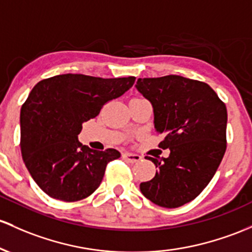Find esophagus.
<instances>
[{"instance_id": "esophagus-1", "label": "esophagus", "mask_w": 252, "mask_h": 252, "mask_svg": "<svg viewBox=\"0 0 252 252\" xmlns=\"http://www.w3.org/2000/svg\"><path fill=\"white\" fill-rule=\"evenodd\" d=\"M123 159L126 160L129 162H137L142 159V157L139 156V154H134V153H129V152H126L123 153Z\"/></svg>"}]
</instances>
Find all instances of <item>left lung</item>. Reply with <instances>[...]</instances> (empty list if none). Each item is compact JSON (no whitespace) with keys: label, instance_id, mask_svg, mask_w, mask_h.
<instances>
[{"label":"left lung","instance_id":"8db88e82","mask_svg":"<svg viewBox=\"0 0 252 252\" xmlns=\"http://www.w3.org/2000/svg\"><path fill=\"white\" fill-rule=\"evenodd\" d=\"M137 91L151 101L154 126L165 137L167 158H148L158 168L140 184L149 201L177 208L197 197L212 181L226 151L227 110L206 82L179 75L137 79Z\"/></svg>","mask_w":252,"mask_h":252}]
</instances>
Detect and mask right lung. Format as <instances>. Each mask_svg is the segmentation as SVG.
Returning a JSON list of instances; mask_svg holds the SVG:
<instances>
[{
	"label": "right lung",
	"mask_w": 252,
	"mask_h": 252,
	"mask_svg": "<svg viewBox=\"0 0 252 252\" xmlns=\"http://www.w3.org/2000/svg\"><path fill=\"white\" fill-rule=\"evenodd\" d=\"M135 77L103 79L62 74L33 87L20 113V148L25 165L50 197L75 202L98 189L106 165L117 149L95 151L82 146V123L99 115L107 101L134 85Z\"/></svg>",
	"instance_id": "obj_1"
}]
</instances>
